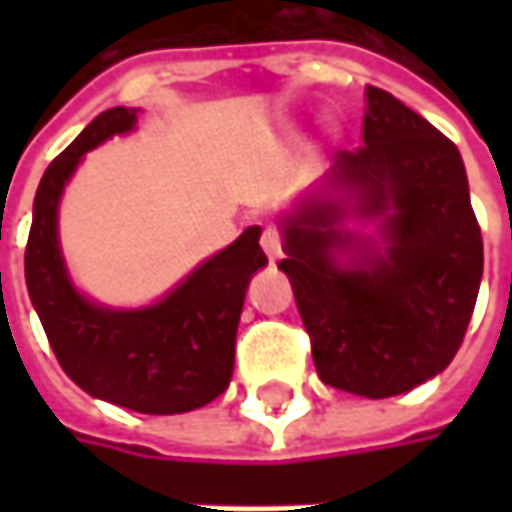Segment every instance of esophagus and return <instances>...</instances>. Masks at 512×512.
<instances>
[{"label":"esophagus","mask_w":512,"mask_h":512,"mask_svg":"<svg viewBox=\"0 0 512 512\" xmlns=\"http://www.w3.org/2000/svg\"><path fill=\"white\" fill-rule=\"evenodd\" d=\"M262 247H265L267 259H270V262H276V259L282 256V250H285L282 233H279L276 227H265V233H262Z\"/></svg>","instance_id":"1"}]
</instances>
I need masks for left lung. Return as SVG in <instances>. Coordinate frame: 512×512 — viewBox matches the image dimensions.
<instances>
[{"label": "left lung", "mask_w": 512, "mask_h": 512, "mask_svg": "<svg viewBox=\"0 0 512 512\" xmlns=\"http://www.w3.org/2000/svg\"><path fill=\"white\" fill-rule=\"evenodd\" d=\"M362 139V148L336 153L319 193L282 222L279 267L319 379L387 399L453 362L479 296L484 247L462 156L444 133L387 90L367 88ZM350 212L380 219L379 243L343 230Z\"/></svg>", "instance_id": "8db88e82"}]
</instances>
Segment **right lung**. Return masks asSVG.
<instances>
[{"label": "right lung", "instance_id": "right-lung-1", "mask_svg": "<svg viewBox=\"0 0 512 512\" xmlns=\"http://www.w3.org/2000/svg\"><path fill=\"white\" fill-rule=\"evenodd\" d=\"M136 108L99 113L45 170L25 247V282L48 342L73 382L102 402L173 416L222 396L233 376L236 327L250 276L267 265L262 227L196 267L162 302L113 310L85 299L59 250V199L82 156L136 125Z\"/></svg>", "mask_w": 512, "mask_h": 512}]
</instances>
